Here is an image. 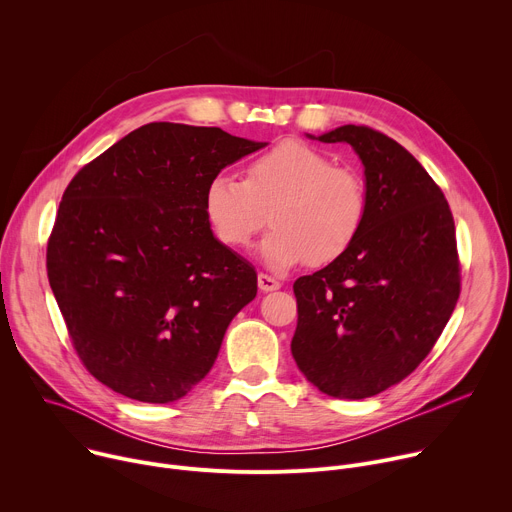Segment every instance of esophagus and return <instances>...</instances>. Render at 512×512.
Returning <instances> with one entry per match:
<instances>
[{
  "label": "esophagus",
  "mask_w": 512,
  "mask_h": 512,
  "mask_svg": "<svg viewBox=\"0 0 512 512\" xmlns=\"http://www.w3.org/2000/svg\"><path fill=\"white\" fill-rule=\"evenodd\" d=\"M257 283H259V289H261V291H275V289L281 287V281L275 279V277H271V275H267V273H259Z\"/></svg>",
  "instance_id": "1"
}]
</instances>
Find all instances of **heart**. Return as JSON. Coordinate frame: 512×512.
Here are the masks:
<instances>
[{"label": "heart", "instance_id": "b5f03b06", "mask_svg": "<svg viewBox=\"0 0 512 512\" xmlns=\"http://www.w3.org/2000/svg\"><path fill=\"white\" fill-rule=\"evenodd\" d=\"M263 261L277 271L308 261L314 267L340 259L360 237L369 214L362 178L336 168L308 143L287 139L257 156L247 178L214 174L204 190V212L218 241L247 247L267 221Z\"/></svg>", "mask_w": 512, "mask_h": 512}]
</instances>
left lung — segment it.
<instances>
[{
    "label": "left lung",
    "mask_w": 512,
    "mask_h": 512,
    "mask_svg": "<svg viewBox=\"0 0 512 512\" xmlns=\"http://www.w3.org/2000/svg\"><path fill=\"white\" fill-rule=\"evenodd\" d=\"M310 137L356 152L369 214L340 259L294 283L291 354L322 393L367 399L419 367L456 308L454 216L440 186L385 133L342 125Z\"/></svg>",
    "instance_id": "obj_1"
}]
</instances>
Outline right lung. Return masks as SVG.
I'll list each match as a JSON object with an SVG mask.
<instances>
[{
  "label": "right lung",
  "instance_id": "obj_1",
  "mask_svg": "<svg viewBox=\"0 0 512 512\" xmlns=\"http://www.w3.org/2000/svg\"><path fill=\"white\" fill-rule=\"evenodd\" d=\"M265 145L221 127L148 123L70 180L48 281L72 346L115 393L143 403L188 395L257 296L251 263L212 235L204 190Z\"/></svg>",
  "mask_w": 512,
  "mask_h": 512
}]
</instances>
